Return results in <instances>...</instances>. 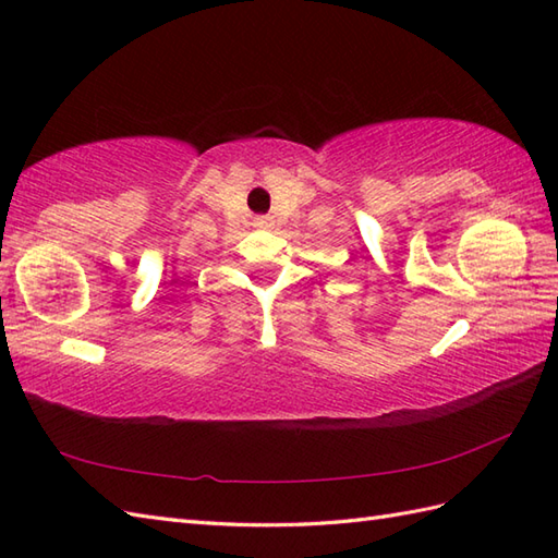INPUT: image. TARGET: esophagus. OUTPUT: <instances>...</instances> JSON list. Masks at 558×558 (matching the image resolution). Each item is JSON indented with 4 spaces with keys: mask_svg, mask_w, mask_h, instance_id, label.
Returning <instances> with one entry per match:
<instances>
[{
    "mask_svg": "<svg viewBox=\"0 0 558 558\" xmlns=\"http://www.w3.org/2000/svg\"><path fill=\"white\" fill-rule=\"evenodd\" d=\"M254 222H256V228H270L272 225V220L268 216H258Z\"/></svg>",
    "mask_w": 558,
    "mask_h": 558,
    "instance_id": "1",
    "label": "esophagus"
}]
</instances>
